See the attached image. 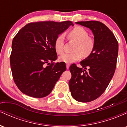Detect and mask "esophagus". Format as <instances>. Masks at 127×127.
Here are the masks:
<instances>
[{
	"label": "esophagus",
	"instance_id": "1",
	"mask_svg": "<svg viewBox=\"0 0 127 127\" xmlns=\"http://www.w3.org/2000/svg\"><path fill=\"white\" fill-rule=\"evenodd\" d=\"M69 67H70V64L67 63L66 64V68H67V69H68V68H69Z\"/></svg>",
	"mask_w": 127,
	"mask_h": 127
}]
</instances>
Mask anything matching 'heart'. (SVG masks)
<instances>
[{
    "label": "heart",
    "mask_w": 127,
    "mask_h": 127,
    "mask_svg": "<svg viewBox=\"0 0 127 127\" xmlns=\"http://www.w3.org/2000/svg\"><path fill=\"white\" fill-rule=\"evenodd\" d=\"M71 39L77 42L75 52L65 53L59 57L60 62L65 63H72L82 59V56L88 57L94 51L95 43L93 39L89 37V34L83 27L77 26L69 32ZM55 51L61 54L64 50V34H61L57 37L54 42Z\"/></svg>",
    "instance_id": "b5f03b06"
}]
</instances>
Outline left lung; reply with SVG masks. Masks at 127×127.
Returning <instances> with one entry per match:
<instances>
[{
	"mask_svg": "<svg viewBox=\"0 0 127 127\" xmlns=\"http://www.w3.org/2000/svg\"><path fill=\"white\" fill-rule=\"evenodd\" d=\"M75 23L90 29L94 34L95 43L93 53L80 62L82 68L75 64L69 68L72 74L69 88L73 98L86 103L100 97L109 85L116 68L118 43L113 33L101 22Z\"/></svg>",
	"mask_w": 127,
	"mask_h": 127,
	"instance_id": "1",
	"label": "left lung"
}]
</instances>
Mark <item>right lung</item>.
I'll list each match as a JSON object with an SVG mask.
<instances>
[{"label":"right lung","instance_id":"right-lung-1","mask_svg":"<svg viewBox=\"0 0 127 127\" xmlns=\"http://www.w3.org/2000/svg\"><path fill=\"white\" fill-rule=\"evenodd\" d=\"M73 25L70 21L31 23L14 37L10 64L14 82L23 94L34 98L50 94L65 70L64 63H53L57 59L55 40Z\"/></svg>","mask_w":127,"mask_h":127}]
</instances>
